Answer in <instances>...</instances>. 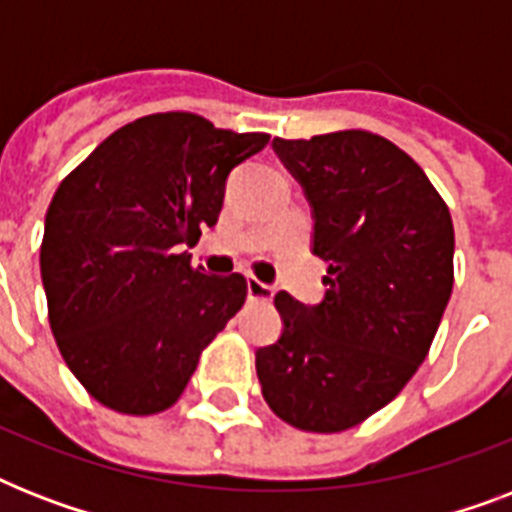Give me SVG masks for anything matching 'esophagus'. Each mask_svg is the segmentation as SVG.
<instances>
[{
	"label": "esophagus",
	"instance_id": "obj_1",
	"mask_svg": "<svg viewBox=\"0 0 512 512\" xmlns=\"http://www.w3.org/2000/svg\"><path fill=\"white\" fill-rule=\"evenodd\" d=\"M247 295L249 300H271L273 287L265 284V281L255 279V276H247Z\"/></svg>",
	"mask_w": 512,
	"mask_h": 512
}]
</instances>
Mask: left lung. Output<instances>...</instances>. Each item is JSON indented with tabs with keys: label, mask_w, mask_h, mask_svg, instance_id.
Wrapping results in <instances>:
<instances>
[{
	"label": "left lung",
	"mask_w": 512,
	"mask_h": 512,
	"mask_svg": "<svg viewBox=\"0 0 512 512\" xmlns=\"http://www.w3.org/2000/svg\"><path fill=\"white\" fill-rule=\"evenodd\" d=\"M273 148L311 201L327 295H276L284 332L257 350V380L292 428L340 433L390 404L428 356L452 297V215L420 164L374 132Z\"/></svg>",
	"instance_id": "left-lung-1"
}]
</instances>
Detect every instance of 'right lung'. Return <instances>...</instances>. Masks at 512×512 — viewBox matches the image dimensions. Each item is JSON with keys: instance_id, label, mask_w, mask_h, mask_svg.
Instances as JSON below:
<instances>
[{"instance_id": "add662e5", "label": "right lung", "mask_w": 512, "mask_h": 512, "mask_svg": "<svg viewBox=\"0 0 512 512\" xmlns=\"http://www.w3.org/2000/svg\"><path fill=\"white\" fill-rule=\"evenodd\" d=\"M268 140L188 111L151 114L108 135L58 185L42 284L60 356L95 401L135 417L170 409L239 313L247 279L207 276L183 247L217 223L231 170Z\"/></svg>"}]
</instances>
